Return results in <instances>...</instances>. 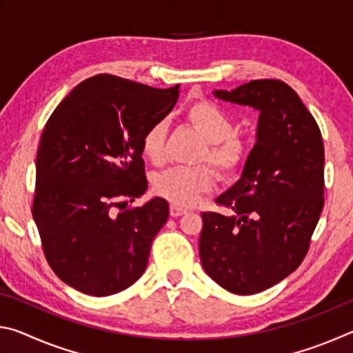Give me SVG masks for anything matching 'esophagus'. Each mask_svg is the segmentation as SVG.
<instances>
[{"instance_id":"esophagus-1","label":"esophagus","mask_w":353,"mask_h":353,"mask_svg":"<svg viewBox=\"0 0 353 353\" xmlns=\"http://www.w3.org/2000/svg\"><path fill=\"white\" fill-rule=\"evenodd\" d=\"M183 213H187V210H185V208H181V207H177V205H171L170 207V214H171L172 218L182 216Z\"/></svg>"}]
</instances>
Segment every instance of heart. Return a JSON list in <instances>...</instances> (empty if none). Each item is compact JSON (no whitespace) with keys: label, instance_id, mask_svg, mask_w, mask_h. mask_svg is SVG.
Wrapping results in <instances>:
<instances>
[{"label":"heart","instance_id":"obj_1","mask_svg":"<svg viewBox=\"0 0 353 353\" xmlns=\"http://www.w3.org/2000/svg\"><path fill=\"white\" fill-rule=\"evenodd\" d=\"M187 119L207 140V145L198 154V162H210L224 177L236 174L246 162L249 148L246 140L234 132V119L207 99L191 104L187 110ZM165 140V121H155L143 134L141 152L152 165L163 163ZM152 187L155 193L172 205L191 207L198 202L201 194L214 187V174L204 165L170 168L154 177Z\"/></svg>","mask_w":353,"mask_h":353}]
</instances>
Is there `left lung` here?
I'll use <instances>...</instances> for the list:
<instances>
[{"instance_id":"1","label":"left lung","mask_w":353,"mask_h":353,"mask_svg":"<svg viewBox=\"0 0 353 353\" xmlns=\"http://www.w3.org/2000/svg\"><path fill=\"white\" fill-rule=\"evenodd\" d=\"M213 94L260 117L241 179L216 199L230 213H202L201 263L224 290L256 294L305 259L324 207V143L312 113L282 81H250Z\"/></svg>"}]
</instances>
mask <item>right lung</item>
Segmentation results:
<instances>
[{
  "mask_svg": "<svg viewBox=\"0 0 353 353\" xmlns=\"http://www.w3.org/2000/svg\"><path fill=\"white\" fill-rule=\"evenodd\" d=\"M179 85L152 88L112 74L81 82L56 107L40 139L32 216L56 276L88 296H112L145 272L170 214L145 193L141 137L176 105Z\"/></svg>",
  "mask_w": 353,
  "mask_h": 353,
  "instance_id": "1",
  "label": "right lung"
}]
</instances>
